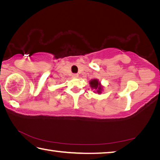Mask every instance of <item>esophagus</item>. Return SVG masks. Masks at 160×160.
I'll use <instances>...</instances> for the list:
<instances>
[{"instance_id":"esophagus-1","label":"esophagus","mask_w":160,"mask_h":160,"mask_svg":"<svg viewBox=\"0 0 160 160\" xmlns=\"http://www.w3.org/2000/svg\"><path fill=\"white\" fill-rule=\"evenodd\" d=\"M72 78H78V75L76 74V73H74V74L72 75Z\"/></svg>"}]
</instances>
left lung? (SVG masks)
<instances>
[{"instance_id":"1","label":"left lung","mask_w":160,"mask_h":160,"mask_svg":"<svg viewBox=\"0 0 160 160\" xmlns=\"http://www.w3.org/2000/svg\"><path fill=\"white\" fill-rule=\"evenodd\" d=\"M90 86L92 88V90H94V93H98L99 94H102L103 90V87L101 85V82H99V80L97 79H92L90 81Z\"/></svg>"}]
</instances>
